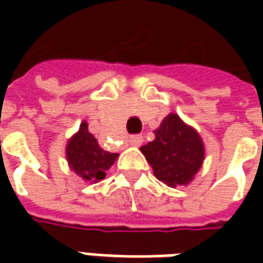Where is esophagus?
<instances>
[{
  "mask_svg": "<svg viewBox=\"0 0 263 263\" xmlns=\"http://www.w3.org/2000/svg\"><path fill=\"white\" fill-rule=\"evenodd\" d=\"M142 142H143V137L140 136V135H132L130 136V145H133V146L142 145Z\"/></svg>",
  "mask_w": 263,
  "mask_h": 263,
  "instance_id": "1",
  "label": "esophagus"
}]
</instances>
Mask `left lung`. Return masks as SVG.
<instances>
[{"label": "left lung", "mask_w": 263, "mask_h": 263, "mask_svg": "<svg viewBox=\"0 0 263 263\" xmlns=\"http://www.w3.org/2000/svg\"><path fill=\"white\" fill-rule=\"evenodd\" d=\"M154 133L155 140L140 149L155 177L167 186H186L205 157L199 135L176 114L165 117Z\"/></svg>", "instance_id": "1"}]
</instances>
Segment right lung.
<instances>
[{"mask_svg":"<svg viewBox=\"0 0 263 263\" xmlns=\"http://www.w3.org/2000/svg\"><path fill=\"white\" fill-rule=\"evenodd\" d=\"M117 157V154L104 151L98 145V140L89 133L86 123H82L79 133L71 137L67 145L70 167L86 181L96 183L105 178L106 170L114 164Z\"/></svg>","mask_w":263,"mask_h":263,"instance_id":"add662e5","label":"right lung"}]
</instances>
